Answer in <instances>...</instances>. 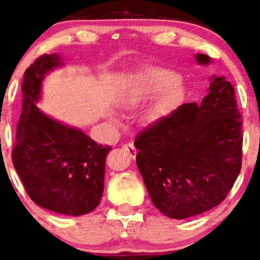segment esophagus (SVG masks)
Wrapping results in <instances>:
<instances>
[{
  "mask_svg": "<svg viewBox=\"0 0 260 260\" xmlns=\"http://www.w3.org/2000/svg\"><path fill=\"white\" fill-rule=\"evenodd\" d=\"M123 149H124L132 158H135L137 151H136V147L133 146V143H125V145H123Z\"/></svg>",
  "mask_w": 260,
  "mask_h": 260,
  "instance_id": "34e87169",
  "label": "esophagus"
}]
</instances>
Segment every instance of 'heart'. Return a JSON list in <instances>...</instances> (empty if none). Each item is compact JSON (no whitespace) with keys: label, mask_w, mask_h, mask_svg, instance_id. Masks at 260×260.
Returning <instances> with one entry per match:
<instances>
[{"label":"heart","mask_w":260,"mask_h":260,"mask_svg":"<svg viewBox=\"0 0 260 260\" xmlns=\"http://www.w3.org/2000/svg\"><path fill=\"white\" fill-rule=\"evenodd\" d=\"M157 94H159L158 98L145 115L148 123L161 119L179 103L182 98L183 85L171 70L154 67L145 68L127 84L120 95V104L127 111H132ZM112 120L118 122V118L112 115Z\"/></svg>","instance_id":"heart-1"}]
</instances>
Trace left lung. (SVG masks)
Here are the masks:
<instances>
[{
	"label": "left lung",
	"instance_id": "1",
	"mask_svg": "<svg viewBox=\"0 0 260 260\" xmlns=\"http://www.w3.org/2000/svg\"><path fill=\"white\" fill-rule=\"evenodd\" d=\"M199 65L210 56L196 54ZM137 167L153 205L182 220L219 205L242 167V117L225 77L212 75L200 104L186 103L137 136Z\"/></svg>",
	"mask_w": 260,
	"mask_h": 260
}]
</instances>
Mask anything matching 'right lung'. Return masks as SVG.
I'll use <instances>...</instances> for the list:
<instances>
[{
	"instance_id": "obj_1",
	"label": "right lung",
	"mask_w": 260,
	"mask_h": 260,
	"mask_svg": "<svg viewBox=\"0 0 260 260\" xmlns=\"http://www.w3.org/2000/svg\"><path fill=\"white\" fill-rule=\"evenodd\" d=\"M61 67L64 61L59 54H45L26 69L12 161L36 205L79 216L101 203L106 157L112 148L98 145L79 128L64 124L38 108L44 78Z\"/></svg>"
}]
</instances>
